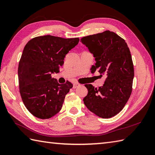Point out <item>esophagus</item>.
<instances>
[{"mask_svg": "<svg viewBox=\"0 0 155 155\" xmlns=\"http://www.w3.org/2000/svg\"><path fill=\"white\" fill-rule=\"evenodd\" d=\"M80 86V84H78V83H73V88H77L78 87Z\"/></svg>", "mask_w": 155, "mask_h": 155, "instance_id": "obj_1", "label": "esophagus"}]
</instances>
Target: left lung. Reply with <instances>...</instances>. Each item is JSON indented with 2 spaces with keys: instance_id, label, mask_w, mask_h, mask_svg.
I'll use <instances>...</instances> for the list:
<instances>
[{
  "instance_id": "1",
  "label": "left lung",
  "mask_w": 155,
  "mask_h": 155,
  "mask_svg": "<svg viewBox=\"0 0 155 155\" xmlns=\"http://www.w3.org/2000/svg\"><path fill=\"white\" fill-rule=\"evenodd\" d=\"M95 58L92 73L98 71L107 76L98 88L85 84L88 94L83 98L85 106L98 117L108 118L119 113L132 92L134 67L127 44L114 32L106 31L81 39Z\"/></svg>"
}]
</instances>
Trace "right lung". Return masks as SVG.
<instances>
[{
    "instance_id": "1",
    "label": "right lung",
    "mask_w": 155,
    "mask_h": 155,
    "mask_svg": "<svg viewBox=\"0 0 155 155\" xmlns=\"http://www.w3.org/2000/svg\"><path fill=\"white\" fill-rule=\"evenodd\" d=\"M78 41V38L45 35L25 45L18 68L20 93L26 108L35 117L47 119L61 110L72 84L68 81L59 84L51 74L59 72L65 56Z\"/></svg>"
}]
</instances>
